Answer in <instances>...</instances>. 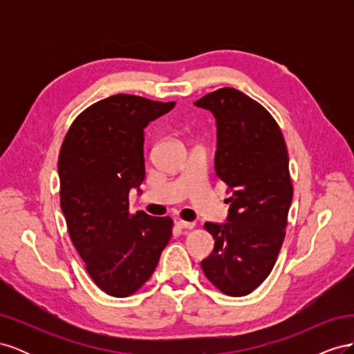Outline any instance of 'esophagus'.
<instances>
[{
  "instance_id": "obj_1",
  "label": "esophagus",
  "mask_w": 354,
  "mask_h": 354,
  "mask_svg": "<svg viewBox=\"0 0 354 354\" xmlns=\"http://www.w3.org/2000/svg\"><path fill=\"white\" fill-rule=\"evenodd\" d=\"M176 226L180 227V229H194L195 227V223L185 221V220H177L176 221Z\"/></svg>"
}]
</instances>
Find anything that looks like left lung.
<instances>
[{"label": "left lung", "instance_id": "1", "mask_svg": "<svg viewBox=\"0 0 354 354\" xmlns=\"http://www.w3.org/2000/svg\"><path fill=\"white\" fill-rule=\"evenodd\" d=\"M195 104L216 116V173L232 194L224 201L227 221L203 226L214 250L201 266L223 294L243 297L270 274L285 239L294 192L286 145L270 112L236 88H218Z\"/></svg>", "mask_w": 354, "mask_h": 354}]
</instances>
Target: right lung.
<instances>
[{
  "label": "right lung",
  "mask_w": 354,
  "mask_h": 354,
  "mask_svg": "<svg viewBox=\"0 0 354 354\" xmlns=\"http://www.w3.org/2000/svg\"><path fill=\"white\" fill-rule=\"evenodd\" d=\"M115 94L81 112L59 155L60 208L85 270L103 292L128 297L156 269L173 233L169 217L130 212L128 194L145 180L146 125L174 108Z\"/></svg>",
  "instance_id": "add662e5"
}]
</instances>
